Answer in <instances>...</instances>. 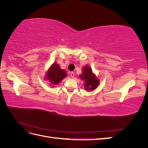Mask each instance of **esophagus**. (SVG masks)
Wrapping results in <instances>:
<instances>
[{
    "instance_id": "1",
    "label": "esophagus",
    "mask_w": 148,
    "mask_h": 148,
    "mask_svg": "<svg viewBox=\"0 0 148 148\" xmlns=\"http://www.w3.org/2000/svg\"><path fill=\"white\" fill-rule=\"evenodd\" d=\"M70 76H71V78H73L74 76H75L74 72H73V71H72V72H71V73H70Z\"/></svg>"
}]
</instances>
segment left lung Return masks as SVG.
Returning <instances> with one entry per match:
<instances>
[{
    "mask_svg": "<svg viewBox=\"0 0 148 148\" xmlns=\"http://www.w3.org/2000/svg\"><path fill=\"white\" fill-rule=\"evenodd\" d=\"M80 78L85 81L84 88L88 91H92L96 89L99 83V79L92 73V70L88 66L84 67L83 73L80 75Z\"/></svg>",
    "mask_w": 148,
    "mask_h": 148,
    "instance_id": "8db88e82",
    "label": "left lung"
}]
</instances>
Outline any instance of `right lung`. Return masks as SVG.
<instances>
[{
    "label": "right lung",
    "instance_id": "right-lung-1",
    "mask_svg": "<svg viewBox=\"0 0 148 148\" xmlns=\"http://www.w3.org/2000/svg\"><path fill=\"white\" fill-rule=\"evenodd\" d=\"M66 76L64 70L60 69L59 65L57 64H53L51 68L47 71L46 78L52 84L59 83Z\"/></svg>",
    "mask_w": 148,
    "mask_h": 148
}]
</instances>
